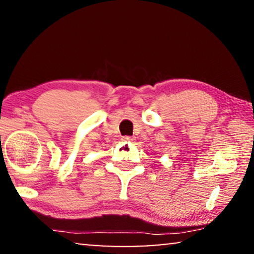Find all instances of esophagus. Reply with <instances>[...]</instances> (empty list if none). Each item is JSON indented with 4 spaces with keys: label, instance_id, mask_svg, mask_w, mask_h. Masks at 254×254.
<instances>
[{
    "label": "esophagus",
    "instance_id": "obj_1",
    "mask_svg": "<svg viewBox=\"0 0 254 254\" xmlns=\"http://www.w3.org/2000/svg\"><path fill=\"white\" fill-rule=\"evenodd\" d=\"M121 140H123L124 142H131L134 140V138L130 137V136H123V137H121Z\"/></svg>",
    "mask_w": 254,
    "mask_h": 254
}]
</instances>
